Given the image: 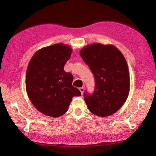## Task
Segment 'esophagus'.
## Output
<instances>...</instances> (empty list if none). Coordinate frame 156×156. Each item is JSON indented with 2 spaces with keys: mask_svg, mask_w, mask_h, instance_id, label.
<instances>
[{
  "mask_svg": "<svg viewBox=\"0 0 156 156\" xmlns=\"http://www.w3.org/2000/svg\"><path fill=\"white\" fill-rule=\"evenodd\" d=\"M79 90H80V92H81L82 95L83 94V93H84V87L80 88H79Z\"/></svg>",
  "mask_w": 156,
  "mask_h": 156,
  "instance_id": "obj_1",
  "label": "esophagus"
}]
</instances>
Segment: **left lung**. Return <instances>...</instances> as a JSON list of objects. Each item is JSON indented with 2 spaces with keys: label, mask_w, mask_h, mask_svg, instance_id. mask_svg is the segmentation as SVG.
I'll list each match as a JSON object with an SVG mask.
<instances>
[{
  "label": "left lung",
  "mask_w": 156,
  "mask_h": 156,
  "mask_svg": "<svg viewBox=\"0 0 156 156\" xmlns=\"http://www.w3.org/2000/svg\"><path fill=\"white\" fill-rule=\"evenodd\" d=\"M80 54L95 78L93 94L84 93L88 109L98 117L114 114L123 105L130 90V78L125 57L113 45L98 43L86 46Z\"/></svg>",
  "instance_id": "1"
}]
</instances>
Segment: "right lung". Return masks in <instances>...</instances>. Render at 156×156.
Masks as SVG:
<instances>
[{
	"label": "right lung",
	"instance_id": "right-lung-1",
	"mask_svg": "<svg viewBox=\"0 0 156 156\" xmlns=\"http://www.w3.org/2000/svg\"><path fill=\"white\" fill-rule=\"evenodd\" d=\"M72 49L56 44L39 49L33 55L26 72V91L32 104L41 113L52 117L64 115L74 97L80 91L72 85L73 76L64 65Z\"/></svg>",
	"mask_w": 156,
	"mask_h": 156
}]
</instances>
